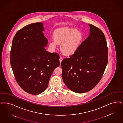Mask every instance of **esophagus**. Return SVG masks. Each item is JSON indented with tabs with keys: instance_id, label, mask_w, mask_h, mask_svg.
<instances>
[{
	"instance_id": "34e87169",
	"label": "esophagus",
	"mask_w": 123,
	"mask_h": 123,
	"mask_svg": "<svg viewBox=\"0 0 123 123\" xmlns=\"http://www.w3.org/2000/svg\"><path fill=\"white\" fill-rule=\"evenodd\" d=\"M62 60H63V58L62 57H60L59 58V62H60V63H61L62 61Z\"/></svg>"
}]
</instances>
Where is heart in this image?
Listing matches in <instances>:
<instances>
[{
	"label": "heart",
	"mask_w": 123,
	"mask_h": 123,
	"mask_svg": "<svg viewBox=\"0 0 123 123\" xmlns=\"http://www.w3.org/2000/svg\"><path fill=\"white\" fill-rule=\"evenodd\" d=\"M54 40L49 42V46L55 49L57 44L60 45V50L65 55L74 54L79 49L82 40V35L78 30L64 27L57 30L54 34Z\"/></svg>",
	"instance_id": "obj_1"
}]
</instances>
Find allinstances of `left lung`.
<instances>
[{
  "label": "left lung",
  "mask_w": 123,
  "mask_h": 123,
  "mask_svg": "<svg viewBox=\"0 0 123 123\" xmlns=\"http://www.w3.org/2000/svg\"><path fill=\"white\" fill-rule=\"evenodd\" d=\"M88 25V37L75 53L61 63L64 83L69 90L78 93L88 92L98 84L108 61L104 35L97 27Z\"/></svg>",
  "instance_id": "8db88e82"
}]
</instances>
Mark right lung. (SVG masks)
I'll return each instance as SVG.
<instances>
[{
    "mask_svg": "<svg viewBox=\"0 0 123 123\" xmlns=\"http://www.w3.org/2000/svg\"><path fill=\"white\" fill-rule=\"evenodd\" d=\"M42 22L26 25L15 36L10 52V64L20 87L32 95L47 89L54 69L60 64L59 55L45 49L48 40Z\"/></svg>",
    "mask_w": 123,
    "mask_h": 123,
    "instance_id": "1",
    "label": "right lung"
}]
</instances>
